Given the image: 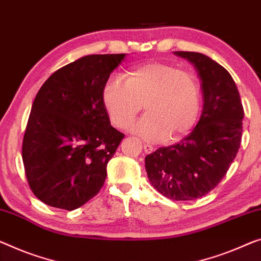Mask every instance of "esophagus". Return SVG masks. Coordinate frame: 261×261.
Returning <instances> with one entry per match:
<instances>
[{"mask_svg":"<svg viewBox=\"0 0 261 261\" xmlns=\"http://www.w3.org/2000/svg\"><path fill=\"white\" fill-rule=\"evenodd\" d=\"M153 150L154 147L152 145H150V144H144V151H145V153H151Z\"/></svg>","mask_w":261,"mask_h":261,"instance_id":"1","label":"esophagus"}]
</instances>
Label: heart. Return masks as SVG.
Listing matches in <instances>:
<instances>
[{"label": "heart", "instance_id": "heart-1", "mask_svg": "<svg viewBox=\"0 0 261 261\" xmlns=\"http://www.w3.org/2000/svg\"><path fill=\"white\" fill-rule=\"evenodd\" d=\"M200 85L192 72L164 62L131 69L125 83L109 80L102 102L111 123L126 129L144 106L146 114L132 131L146 141L176 139L192 129L200 111Z\"/></svg>", "mask_w": 261, "mask_h": 261}]
</instances>
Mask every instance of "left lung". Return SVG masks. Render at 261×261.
Masks as SVG:
<instances>
[{
	"label": "left lung",
	"instance_id": "1",
	"mask_svg": "<svg viewBox=\"0 0 261 261\" xmlns=\"http://www.w3.org/2000/svg\"><path fill=\"white\" fill-rule=\"evenodd\" d=\"M193 64L203 91V114L192 132L145 157L151 185L172 200L212 191L230 169L242 143L244 108L232 76L199 53L174 51Z\"/></svg>",
	"mask_w": 261,
	"mask_h": 261
}]
</instances>
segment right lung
I'll use <instances>...</instances> for the list:
<instances>
[{
	"label": "right lung",
	"instance_id": "add662e5",
	"mask_svg": "<svg viewBox=\"0 0 261 261\" xmlns=\"http://www.w3.org/2000/svg\"><path fill=\"white\" fill-rule=\"evenodd\" d=\"M125 54L87 55L44 82L22 144L33 193L53 207H81L99 192L124 135L111 126L102 90Z\"/></svg>",
	"mask_w": 261,
	"mask_h": 261
}]
</instances>
